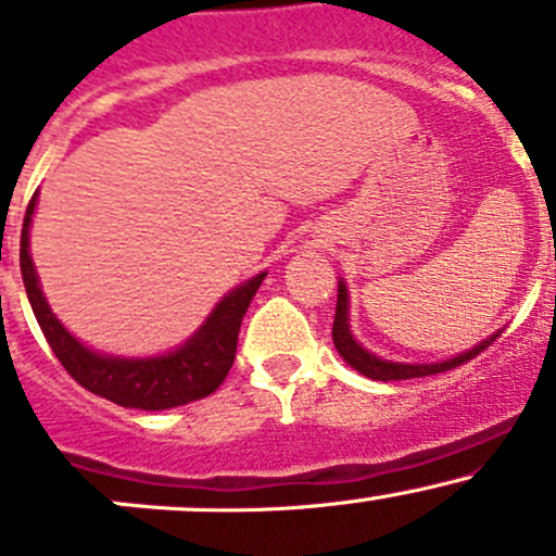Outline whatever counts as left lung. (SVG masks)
Instances as JSON below:
<instances>
[{"label":"left lung","mask_w":556,"mask_h":556,"mask_svg":"<svg viewBox=\"0 0 556 556\" xmlns=\"http://www.w3.org/2000/svg\"><path fill=\"white\" fill-rule=\"evenodd\" d=\"M501 336L492 333L490 339L479 341L473 350L463 352V355L450 357V361H441V363H392V361H382V357L371 355L368 350H363L361 344L355 341L350 330V293H346V285L339 282V301H336V317H333V344L339 350V355L350 363L355 371H361L363 377L368 379H377V382H397V379H417V377H433V374L441 371H452V368L463 366V363L473 361L476 355L486 350L492 341Z\"/></svg>","instance_id":"left-lung-1"}]
</instances>
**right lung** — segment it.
<instances>
[{
	"instance_id": "1",
	"label": "right lung",
	"mask_w": 556,
	"mask_h": 556,
	"mask_svg": "<svg viewBox=\"0 0 556 556\" xmlns=\"http://www.w3.org/2000/svg\"><path fill=\"white\" fill-rule=\"evenodd\" d=\"M35 206L37 193L31 195L29 206H26L24 231H21V274H24L31 312H35L50 350L66 368V374L77 384L91 390L93 395L106 397L117 406L142 408V412H164V408L185 406V403L212 395L231 371L242 317L250 309V301L255 299L261 282L266 279V271L233 288L212 309L206 323L177 350L159 357L102 355V352L88 350L83 341H77L45 301L29 252V228Z\"/></svg>"
}]
</instances>
